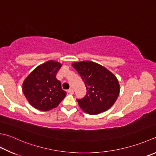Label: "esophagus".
<instances>
[{
  "label": "esophagus",
  "instance_id": "obj_1",
  "mask_svg": "<svg viewBox=\"0 0 156 156\" xmlns=\"http://www.w3.org/2000/svg\"><path fill=\"white\" fill-rule=\"evenodd\" d=\"M68 92L70 94H74V91H73V88H70L69 90H68Z\"/></svg>",
  "mask_w": 156,
  "mask_h": 156
}]
</instances>
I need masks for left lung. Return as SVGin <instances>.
Wrapping results in <instances>:
<instances>
[{"label": "left lung", "instance_id": "obj_1", "mask_svg": "<svg viewBox=\"0 0 156 156\" xmlns=\"http://www.w3.org/2000/svg\"><path fill=\"white\" fill-rule=\"evenodd\" d=\"M86 85L87 93L77 99L79 107L90 115H97L111 108L119 96L118 80L112 73L92 61L73 63Z\"/></svg>", "mask_w": 156, "mask_h": 156}]
</instances>
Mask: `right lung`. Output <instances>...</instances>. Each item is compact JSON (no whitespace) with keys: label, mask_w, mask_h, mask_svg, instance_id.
I'll return each instance as SVG.
<instances>
[{"label":"right lung","mask_w":156,"mask_h":156,"mask_svg":"<svg viewBox=\"0 0 156 156\" xmlns=\"http://www.w3.org/2000/svg\"><path fill=\"white\" fill-rule=\"evenodd\" d=\"M62 64L49 60L32 70L23 81V93L32 107L46 111L57 107L66 96L56 74Z\"/></svg>","instance_id":"obj_1"}]
</instances>
